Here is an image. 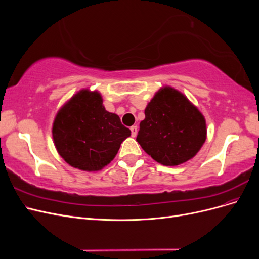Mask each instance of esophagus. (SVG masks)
Segmentation results:
<instances>
[{
	"label": "esophagus",
	"instance_id": "34e87169",
	"mask_svg": "<svg viewBox=\"0 0 259 259\" xmlns=\"http://www.w3.org/2000/svg\"><path fill=\"white\" fill-rule=\"evenodd\" d=\"M137 131H138V128H137L136 125H134V126H132V127H131V132H132V136H133V137H136V135H137Z\"/></svg>",
	"mask_w": 259,
	"mask_h": 259
}]
</instances>
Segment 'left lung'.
<instances>
[{
  "label": "left lung",
  "mask_w": 259,
  "mask_h": 259,
  "mask_svg": "<svg viewBox=\"0 0 259 259\" xmlns=\"http://www.w3.org/2000/svg\"><path fill=\"white\" fill-rule=\"evenodd\" d=\"M136 140L151 158L175 166L198 153L206 139L204 116L182 93L164 88L145 110Z\"/></svg>",
  "instance_id": "left-lung-1"
}]
</instances>
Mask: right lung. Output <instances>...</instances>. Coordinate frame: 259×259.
<instances>
[{"mask_svg": "<svg viewBox=\"0 0 259 259\" xmlns=\"http://www.w3.org/2000/svg\"><path fill=\"white\" fill-rule=\"evenodd\" d=\"M130 128L119 115L108 112L97 92L83 90L58 111L53 138L58 153L70 165L82 170H99L110 163Z\"/></svg>", "mask_w": 259, "mask_h": 259, "instance_id": "obj_1", "label": "right lung"}]
</instances>
